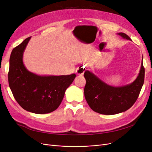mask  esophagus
<instances>
[{
	"instance_id": "1",
	"label": "esophagus",
	"mask_w": 152,
	"mask_h": 152,
	"mask_svg": "<svg viewBox=\"0 0 152 152\" xmlns=\"http://www.w3.org/2000/svg\"><path fill=\"white\" fill-rule=\"evenodd\" d=\"M86 71V68L84 66H79L77 68L76 73L77 75H83Z\"/></svg>"
}]
</instances>
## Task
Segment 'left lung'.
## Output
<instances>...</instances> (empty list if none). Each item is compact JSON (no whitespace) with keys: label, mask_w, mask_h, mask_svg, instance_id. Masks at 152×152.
<instances>
[{"label":"left lung","mask_w":152,"mask_h":152,"mask_svg":"<svg viewBox=\"0 0 152 152\" xmlns=\"http://www.w3.org/2000/svg\"><path fill=\"white\" fill-rule=\"evenodd\" d=\"M117 34L131 40L126 34L121 32ZM84 76L86 80L84 96L90 108L101 114L115 115L126 111L136 102L144 83L145 68L142 61L136 80L130 84L120 87L106 84L89 70L84 72Z\"/></svg>","instance_id":"left-lung-1"}]
</instances>
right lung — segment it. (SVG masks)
Segmentation results:
<instances>
[{
    "label": "right lung",
    "instance_id": "1",
    "mask_svg": "<svg viewBox=\"0 0 152 152\" xmlns=\"http://www.w3.org/2000/svg\"><path fill=\"white\" fill-rule=\"evenodd\" d=\"M31 38H26L11 52L8 73L9 85L18 103L26 111L49 113L56 110L66 89L76 75H39L28 71L23 55Z\"/></svg>",
    "mask_w": 152,
    "mask_h": 152
}]
</instances>
